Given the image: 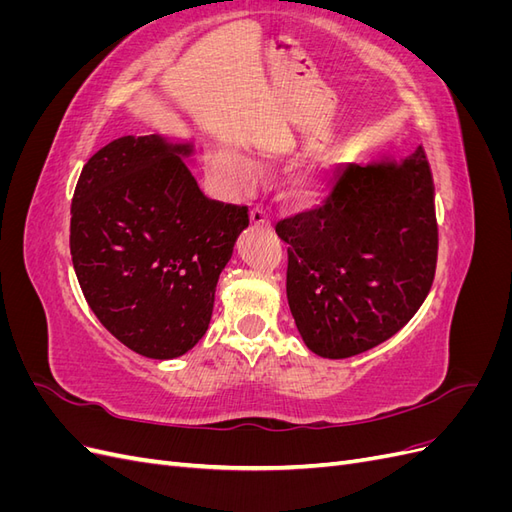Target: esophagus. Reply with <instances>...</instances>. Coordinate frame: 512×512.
I'll return each instance as SVG.
<instances>
[{
    "label": "esophagus",
    "instance_id": "1",
    "mask_svg": "<svg viewBox=\"0 0 512 512\" xmlns=\"http://www.w3.org/2000/svg\"><path fill=\"white\" fill-rule=\"evenodd\" d=\"M250 222H252V226H269V218H267L265 209L262 207L250 209Z\"/></svg>",
    "mask_w": 512,
    "mask_h": 512
}]
</instances>
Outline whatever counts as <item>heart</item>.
Segmentation results:
<instances>
[{
  "mask_svg": "<svg viewBox=\"0 0 512 512\" xmlns=\"http://www.w3.org/2000/svg\"><path fill=\"white\" fill-rule=\"evenodd\" d=\"M288 153L290 147L286 143L265 145L256 149V160L252 162L241 153L220 151L215 156V164H218L220 173H224L239 188H252L260 179V170L280 164ZM324 192H327V173L318 166H307L290 181L288 198L299 207H312L324 196Z\"/></svg>",
  "mask_w": 512,
  "mask_h": 512,
  "instance_id": "heart-1",
  "label": "heart"
}]
</instances>
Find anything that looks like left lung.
Listing matches in <instances>:
<instances>
[{
	"instance_id": "8db88e82",
	"label": "left lung",
	"mask_w": 512,
	"mask_h": 512,
	"mask_svg": "<svg viewBox=\"0 0 512 512\" xmlns=\"http://www.w3.org/2000/svg\"><path fill=\"white\" fill-rule=\"evenodd\" d=\"M436 190L423 147L350 164L320 209L275 226L288 245L286 294L305 346L348 359L393 337L436 275Z\"/></svg>"
}]
</instances>
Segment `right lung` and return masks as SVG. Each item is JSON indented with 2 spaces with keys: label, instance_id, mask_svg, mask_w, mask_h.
Here are the masks:
<instances>
[{
  "label": "right lung",
  "instance_id": "obj_1",
  "mask_svg": "<svg viewBox=\"0 0 512 512\" xmlns=\"http://www.w3.org/2000/svg\"><path fill=\"white\" fill-rule=\"evenodd\" d=\"M188 162L194 143L121 136L89 158L70 209V254L102 327L147 359L192 350L209 329L215 286L245 207L209 200Z\"/></svg>",
  "mask_w": 512,
  "mask_h": 512
}]
</instances>
